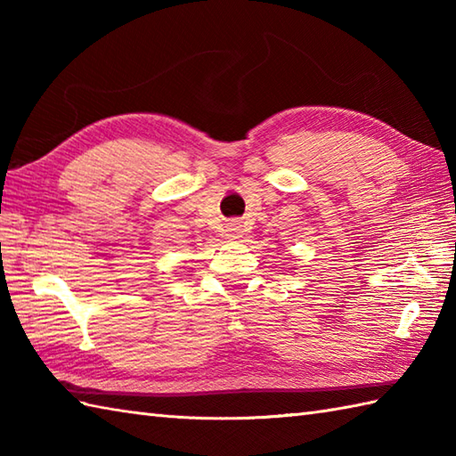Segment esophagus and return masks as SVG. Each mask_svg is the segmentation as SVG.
Returning <instances> with one entry per match:
<instances>
[{"mask_svg": "<svg viewBox=\"0 0 456 456\" xmlns=\"http://www.w3.org/2000/svg\"><path fill=\"white\" fill-rule=\"evenodd\" d=\"M227 237H229V239H233V240L243 237V225H240L239 221L229 223V225H227Z\"/></svg>", "mask_w": 456, "mask_h": 456, "instance_id": "1", "label": "esophagus"}]
</instances>
